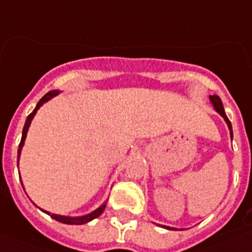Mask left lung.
<instances>
[{
	"mask_svg": "<svg viewBox=\"0 0 252 252\" xmlns=\"http://www.w3.org/2000/svg\"><path fill=\"white\" fill-rule=\"evenodd\" d=\"M210 101H211V104H213L214 109H215L218 113L221 116V117L224 118V121L226 122V125H228V128H229V134H230V138L233 139V130H232V124H230V121L228 120V117H226L225 114V111H224V107H223V103H221V99H220L218 95H210ZM159 225V224H158ZM162 228H166V229H171V230H176V228H172V226H167V225H161Z\"/></svg>",
	"mask_w": 252,
	"mask_h": 252,
	"instance_id": "obj_1",
	"label": "left lung"
}]
</instances>
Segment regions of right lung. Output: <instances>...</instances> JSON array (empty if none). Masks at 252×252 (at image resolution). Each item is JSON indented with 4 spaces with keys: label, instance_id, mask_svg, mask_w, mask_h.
Returning a JSON list of instances; mask_svg holds the SVG:
<instances>
[{
    "label": "right lung",
    "instance_id": "add662e5",
    "mask_svg": "<svg viewBox=\"0 0 252 252\" xmlns=\"http://www.w3.org/2000/svg\"><path fill=\"white\" fill-rule=\"evenodd\" d=\"M62 93V91L59 90H51L49 91V93L45 95V96L41 99V100L37 103L36 108L33 109V112L31 114H29L28 117H27V121H26V125H24V127H23V134H22V140H20V144H19V149H18V165H19V158H20V155H22V149H23V145H24V141H26V138H27V132H28L29 130V126H31V122H32L33 117L36 116L37 111H38L39 108L42 107L43 104L47 103V101L50 100V99H53L54 96H56V95H59V94ZM20 182H22V179H20ZM23 186V184H22ZM23 189H24V186H23ZM107 201L108 199H105L103 203H101L99 207H97L96 210H94V211H91L90 214H86V215H82V216H65V215H58V214H51L49 213V211H46V210H42V209H38L42 210L43 213H46L47 215H50L53 219L58 220V221H60V223H64V224H70V225H82V224H86L89 223V221H91V220H94L95 218H97V216H100L101 214H103L104 209H105V206H107Z\"/></svg>",
    "mask_w": 252,
    "mask_h": 252
}]
</instances>
